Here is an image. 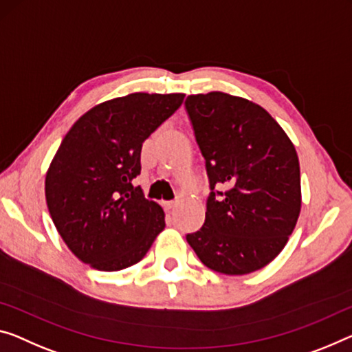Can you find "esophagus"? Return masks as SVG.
Returning a JSON list of instances; mask_svg holds the SVG:
<instances>
[{
  "label": "esophagus",
  "mask_w": 352,
  "mask_h": 352,
  "mask_svg": "<svg viewBox=\"0 0 352 352\" xmlns=\"http://www.w3.org/2000/svg\"><path fill=\"white\" fill-rule=\"evenodd\" d=\"M176 206H177L176 201H165L164 203V208H165V210H168V212H171V210H175Z\"/></svg>",
  "instance_id": "obj_1"
}]
</instances>
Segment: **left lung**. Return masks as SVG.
<instances>
[{
    "label": "left lung",
    "mask_w": 352,
    "mask_h": 352,
    "mask_svg": "<svg viewBox=\"0 0 352 352\" xmlns=\"http://www.w3.org/2000/svg\"><path fill=\"white\" fill-rule=\"evenodd\" d=\"M186 108L212 190L203 228L187 234V242L215 272H255L278 256L299 219L294 144L263 107L244 97L220 91L192 94ZM219 185L229 190L214 192Z\"/></svg>",
    "instance_id": "1"
}]
</instances>
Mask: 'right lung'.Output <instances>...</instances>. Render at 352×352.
Segmentation results:
<instances>
[{"label":"right lung","mask_w":352,"mask_h":352,"mask_svg":"<svg viewBox=\"0 0 352 352\" xmlns=\"http://www.w3.org/2000/svg\"><path fill=\"white\" fill-rule=\"evenodd\" d=\"M186 94L132 93L97 104L63 138L45 176V199L59 236L80 261L115 272L142 261L165 228V212L144 199V140Z\"/></svg>","instance_id":"1"}]
</instances>
